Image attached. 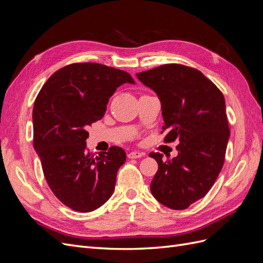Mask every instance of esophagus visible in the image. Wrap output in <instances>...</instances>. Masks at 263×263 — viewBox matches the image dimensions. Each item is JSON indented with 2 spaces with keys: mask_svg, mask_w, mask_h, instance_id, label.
<instances>
[{
  "mask_svg": "<svg viewBox=\"0 0 263 263\" xmlns=\"http://www.w3.org/2000/svg\"><path fill=\"white\" fill-rule=\"evenodd\" d=\"M144 155H145L144 153H140V151L134 150V151H130V153L128 154V158H129V159H137V158L142 157Z\"/></svg>",
  "mask_w": 263,
  "mask_h": 263,
  "instance_id": "1",
  "label": "esophagus"
}]
</instances>
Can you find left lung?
<instances>
[{
  "instance_id": "8db88e82",
  "label": "left lung",
  "mask_w": 263,
  "mask_h": 263,
  "mask_svg": "<svg viewBox=\"0 0 263 263\" xmlns=\"http://www.w3.org/2000/svg\"><path fill=\"white\" fill-rule=\"evenodd\" d=\"M136 77L160 100L164 140H179L173 159L149 154L158 162L150 191L166 208L185 210L206 195L224 164L230 135L224 95L201 71L177 63Z\"/></svg>"
}]
</instances>
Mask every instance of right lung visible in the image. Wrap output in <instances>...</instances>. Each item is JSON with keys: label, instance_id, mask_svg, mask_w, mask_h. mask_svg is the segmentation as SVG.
I'll return each mask as SVG.
<instances>
[{"label": "right lung", "instance_id": "1", "mask_svg": "<svg viewBox=\"0 0 263 263\" xmlns=\"http://www.w3.org/2000/svg\"><path fill=\"white\" fill-rule=\"evenodd\" d=\"M129 73L94 62L72 63L47 80L33 109L34 148L47 183L71 210L87 213L112 196L125 151L110 147L93 155L86 150L87 127L105 114L109 98Z\"/></svg>", "mask_w": 263, "mask_h": 263}]
</instances>
